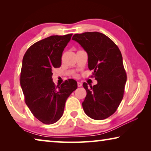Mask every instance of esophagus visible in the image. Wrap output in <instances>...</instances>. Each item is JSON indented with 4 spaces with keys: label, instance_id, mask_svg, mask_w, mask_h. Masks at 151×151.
<instances>
[{
    "label": "esophagus",
    "instance_id": "esophagus-1",
    "mask_svg": "<svg viewBox=\"0 0 151 151\" xmlns=\"http://www.w3.org/2000/svg\"><path fill=\"white\" fill-rule=\"evenodd\" d=\"M77 85H78V87H81V86H82V85H83V83H81V82H78Z\"/></svg>",
    "mask_w": 151,
    "mask_h": 151
}]
</instances>
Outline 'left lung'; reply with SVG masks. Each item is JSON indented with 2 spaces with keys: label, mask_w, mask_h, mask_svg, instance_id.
<instances>
[{
  "label": "left lung",
  "mask_w": 151,
  "mask_h": 151,
  "mask_svg": "<svg viewBox=\"0 0 151 151\" xmlns=\"http://www.w3.org/2000/svg\"><path fill=\"white\" fill-rule=\"evenodd\" d=\"M73 40L81 45L88 55V66L93 70L97 84L83 83L86 96L83 108L87 116L103 120L114 114L123 98L127 74L119 48L103 33L86 32L75 34Z\"/></svg>",
  "instance_id": "obj_1"
}]
</instances>
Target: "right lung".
Returning <instances> with one entry per match:
<instances>
[{"mask_svg": "<svg viewBox=\"0 0 151 151\" xmlns=\"http://www.w3.org/2000/svg\"><path fill=\"white\" fill-rule=\"evenodd\" d=\"M72 35H54L39 40L29 47L22 59L20 86L25 103L33 115L46 124L61 118L66 99L77 88L73 79L56 87L52 78V68L61 66L64 48Z\"/></svg>", "mask_w": 151, "mask_h": 151, "instance_id": "right-lung-1", "label": "right lung"}]
</instances>
